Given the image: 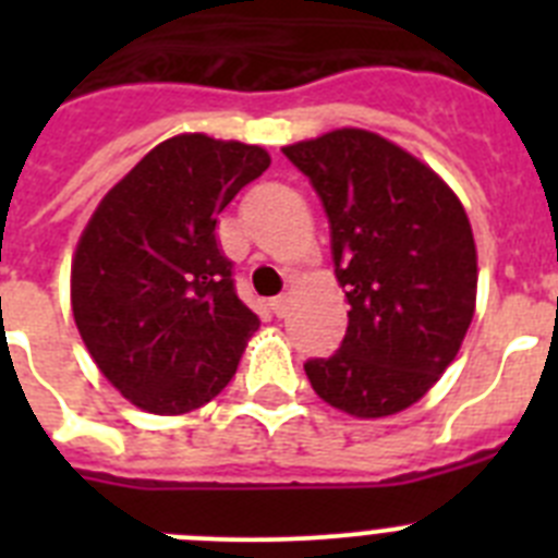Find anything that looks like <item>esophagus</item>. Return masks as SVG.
I'll return each mask as SVG.
<instances>
[{"label":"esophagus","mask_w":558,"mask_h":558,"mask_svg":"<svg viewBox=\"0 0 558 558\" xmlns=\"http://www.w3.org/2000/svg\"><path fill=\"white\" fill-rule=\"evenodd\" d=\"M288 304L290 295H276V299H270V310H274L276 318H284V315H288Z\"/></svg>","instance_id":"1"}]
</instances>
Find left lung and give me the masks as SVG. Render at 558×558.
Wrapping results in <instances>:
<instances>
[{"instance_id": "left-lung-1", "label": "left lung", "mask_w": 558, "mask_h": 558, "mask_svg": "<svg viewBox=\"0 0 558 558\" xmlns=\"http://www.w3.org/2000/svg\"><path fill=\"white\" fill-rule=\"evenodd\" d=\"M282 153L322 198L349 327L304 363L324 402L357 418L405 411L456 360L475 315L477 254L456 192L372 131L340 128Z\"/></svg>"}]
</instances>
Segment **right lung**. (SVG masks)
<instances>
[{"label":"right lung","mask_w":558,"mask_h":558,"mask_svg":"<svg viewBox=\"0 0 558 558\" xmlns=\"http://www.w3.org/2000/svg\"><path fill=\"white\" fill-rule=\"evenodd\" d=\"M268 165L263 147L181 133L153 147L83 229L72 259L77 332L142 411L179 416L206 405L259 329L215 226Z\"/></svg>","instance_id":"1"}]
</instances>
